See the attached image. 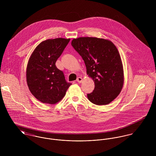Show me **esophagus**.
I'll return each mask as SVG.
<instances>
[{"mask_svg":"<svg viewBox=\"0 0 156 156\" xmlns=\"http://www.w3.org/2000/svg\"><path fill=\"white\" fill-rule=\"evenodd\" d=\"M77 82H79V83H82V82L83 81V79L81 77H78L77 78Z\"/></svg>","mask_w":156,"mask_h":156,"instance_id":"1","label":"esophagus"}]
</instances>
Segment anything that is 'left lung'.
<instances>
[{
  "label": "left lung",
  "mask_w": 156,
  "mask_h": 156,
  "mask_svg": "<svg viewBox=\"0 0 156 156\" xmlns=\"http://www.w3.org/2000/svg\"><path fill=\"white\" fill-rule=\"evenodd\" d=\"M83 58L87 73L95 84L88 98L97 105H106L115 100L123 87L124 69L119 53L111 41L96 37H79L71 41Z\"/></svg>",
  "instance_id": "left-lung-1"
}]
</instances>
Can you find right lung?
<instances>
[{"instance_id": "add662e5", "label": "right lung", "mask_w": 156, "mask_h": 156, "mask_svg": "<svg viewBox=\"0 0 156 156\" xmlns=\"http://www.w3.org/2000/svg\"><path fill=\"white\" fill-rule=\"evenodd\" d=\"M70 39L58 38L45 40L32 53L26 68V82L32 94L50 105L59 102L71 85L55 65Z\"/></svg>"}]
</instances>
